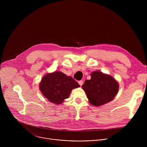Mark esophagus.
Masks as SVG:
<instances>
[{"mask_svg": "<svg viewBox=\"0 0 147 147\" xmlns=\"http://www.w3.org/2000/svg\"><path fill=\"white\" fill-rule=\"evenodd\" d=\"M78 84H80V86H81L83 84V81L82 80H80L78 81Z\"/></svg>", "mask_w": 147, "mask_h": 147, "instance_id": "34e87169", "label": "esophagus"}]
</instances>
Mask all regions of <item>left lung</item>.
<instances>
[{"label": "left lung", "instance_id": "obj_1", "mask_svg": "<svg viewBox=\"0 0 147 147\" xmlns=\"http://www.w3.org/2000/svg\"><path fill=\"white\" fill-rule=\"evenodd\" d=\"M91 77L82 86L90 103L100 107L112 101L119 91V84L116 80L99 71L92 72Z\"/></svg>", "mask_w": 147, "mask_h": 147}]
</instances>
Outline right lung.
Here are the masks:
<instances>
[{
  "mask_svg": "<svg viewBox=\"0 0 147 147\" xmlns=\"http://www.w3.org/2000/svg\"><path fill=\"white\" fill-rule=\"evenodd\" d=\"M80 87L78 82L63 73L55 71L45 75L39 84L42 94L51 102L59 105L69 98L73 89Z\"/></svg>",
  "mask_w": 147,
  "mask_h": 147,
  "instance_id": "right-lung-1",
  "label": "right lung"
}]
</instances>
